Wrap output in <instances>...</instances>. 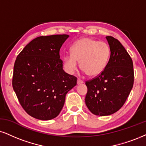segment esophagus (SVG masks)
Instances as JSON below:
<instances>
[{"label":"esophagus","instance_id":"1","mask_svg":"<svg viewBox=\"0 0 146 146\" xmlns=\"http://www.w3.org/2000/svg\"><path fill=\"white\" fill-rule=\"evenodd\" d=\"M82 83H83V81L80 80V79L78 78V80H77V84H81Z\"/></svg>","mask_w":146,"mask_h":146}]
</instances>
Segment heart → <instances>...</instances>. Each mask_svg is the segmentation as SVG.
Returning <instances> with one entry per match:
<instances>
[{
  "label": "heart",
  "instance_id": "b5f03b06",
  "mask_svg": "<svg viewBox=\"0 0 146 146\" xmlns=\"http://www.w3.org/2000/svg\"><path fill=\"white\" fill-rule=\"evenodd\" d=\"M71 55L64 57V67L69 73L80 68L88 76H98L104 71L110 57V49L107 43L89 38L76 41L70 48Z\"/></svg>",
  "mask_w": 146,
  "mask_h": 146
}]
</instances>
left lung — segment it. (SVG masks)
<instances>
[{
    "instance_id": "1",
    "label": "left lung",
    "mask_w": 146,
    "mask_h": 146,
    "mask_svg": "<svg viewBox=\"0 0 146 146\" xmlns=\"http://www.w3.org/2000/svg\"><path fill=\"white\" fill-rule=\"evenodd\" d=\"M110 57L100 75L86 81L85 104L93 114L108 116L121 108L134 82L133 64L125 47L114 37L106 36Z\"/></svg>"
}]
</instances>
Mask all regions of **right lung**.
I'll list each match as a JSON object with an SVG mask.
<instances>
[{"mask_svg": "<svg viewBox=\"0 0 146 146\" xmlns=\"http://www.w3.org/2000/svg\"><path fill=\"white\" fill-rule=\"evenodd\" d=\"M67 35L39 36L17 55L12 85L18 100L30 116L51 120L58 116L66 95L76 85L77 78L65 72L59 50Z\"/></svg>", "mask_w": 146, "mask_h": 146, "instance_id": "add662e5", "label": "right lung"}]
</instances>
